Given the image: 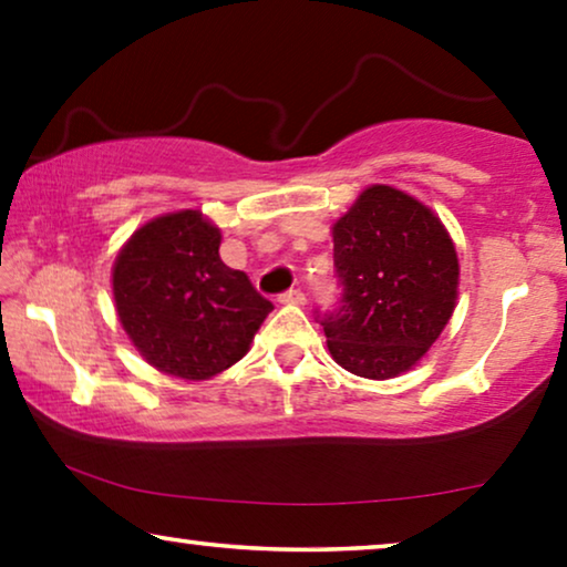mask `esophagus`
Masks as SVG:
<instances>
[{
    "instance_id": "obj_1",
    "label": "esophagus",
    "mask_w": 567,
    "mask_h": 567,
    "mask_svg": "<svg viewBox=\"0 0 567 567\" xmlns=\"http://www.w3.org/2000/svg\"><path fill=\"white\" fill-rule=\"evenodd\" d=\"M278 301H281V305L301 307L307 301V297H305V291H301V289H289V291H284L281 297H278Z\"/></svg>"
}]
</instances>
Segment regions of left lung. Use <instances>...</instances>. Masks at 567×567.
I'll return each instance as SVG.
<instances>
[{
    "mask_svg": "<svg viewBox=\"0 0 567 567\" xmlns=\"http://www.w3.org/2000/svg\"><path fill=\"white\" fill-rule=\"evenodd\" d=\"M332 255L343 307L322 317L330 355L363 379L405 374L454 315V239L417 198L369 185L332 224Z\"/></svg>",
    "mask_w": 567,
    "mask_h": 567,
    "instance_id": "obj_1",
    "label": "left lung"
}]
</instances>
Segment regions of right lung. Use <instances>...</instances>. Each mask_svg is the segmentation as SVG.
<instances>
[{
    "mask_svg": "<svg viewBox=\"0 0 567 567\" xmlns=\"http://www.w3.org/2000/svg\"><path fill=\"white\" fill-rule=\"evenodd\" d=\"M221 231L200 212L138 227L113 262L118 320L162 374L204 382L250 351L270 309L243 270L219 258Z\"/></svg>",
    "mask_w": 567,
    "mask_h": 567,
    "instance_id": "obj_1",
    "label": "right lung"
}]
</instances>
